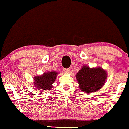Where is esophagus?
I'll list each match as a JSON object with an SVG mask.
<instances>
[{"mask_svg": "<svg viewBox=\"0 0 129 129\" xmlns=\"http://www.w3.org/2000/svg\"><path fill=\"white\" fill-rule=\"evenodd\" d=\"M70 70H71V68H66L64 70V72L65 73H69V72H70Z\"/></svg>", "mask_w": 129, "mask_h": 129, "instance_id": "1", "label": "esophagus"}]
</instances>
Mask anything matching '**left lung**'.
<instances>
[{"label":"left lung","instance_id":"obj_1","mask_svg":"<svg viewBox=\"0 0 129 129\" xmlns=\"http://www.w3.org/2000/svg\"><path fill=\"white\" fill-rule=\"evenodd\" d=\"M76 78L81 91L92 93L103 86L107 78V72L101 67L90 68L84 65L77 74Z\"/></svg>","mask_w":129,"mask_h":129}]
</instances>
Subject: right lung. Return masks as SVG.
I'll use <instances>...</instances> for the list:
<instances>
[{"label": "right lung", "instance_id": "add662e5", "mask_svg": "<svg viewBox=\"0 0 129 129\" xmlns=\"http://www.w3.org/2000/svg\"><path fill=\"white\" fill-rule=\"evenodd\" d=\"M58 72L50 71L45 72L41 76H36L34 77V85L39 89L49 90L52 88V84L55 82Z\"/></svg>", "mask_w": 129, "mask_h": 129}]
</instances>
